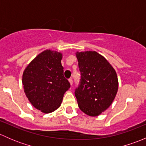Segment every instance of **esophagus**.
I'll use <instances>...</instances> for the list:
<instances>
[{"mask_svg":"<svg viewBox=\"0 0 146 146\" xmlns=\"http://www.w3.org/2000/svg\"><path fill=\"white\" fill-rule=\"evenodd\" d=\"M68 81H69V82H70V85H71V86H72V85H73V80H72V79L70 78V79H69V80H68Z\"/></svg>","mask_w":146,"mask_h":146,"instance_id":"1","label":"esophagus"}]
</instances>
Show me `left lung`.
Masks as SVG:
<instances>
[{"label": "left lung", "mask_w": 146, "mask_h": 146, "mask_svg": "<svg viewBox=\"0 0 146 146\" xmlns=\"http://www.w3.org/2000/svg\"><path fill=\"white\" fill-rule=\"evenodd\" d=\"M76 56L81 73L80 85L75 91L78 104L85 114L97 117L110 107L117 95V73L96 51H77Z\"/></svg>", "instance_id": "left-lung-1"}]
</instances>
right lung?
<instances>
[{
    "label": "right lung",
    "instance_id": "obj_1",
    "mask_svg": "<svg viewBox=\"0 0 146 146\" xmlns=\"http://www.w3.org/2000/svg\"><path fill=\"white\" fill-rule=\"evenodd\" d=\"M62 53L46 49L38 54L23 74L24 92L35 108L48 114L61 106L70 83L64 76Z\"/></svg>",
    "mask_w": 146,
    "mask_h": 146
}]
</instances>
